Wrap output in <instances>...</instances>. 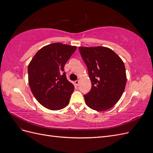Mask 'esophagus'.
<instances>
[{
    "label": "esophagus",
    "mask_w": 153,
    "mask_h": 153,
    "mask_svg": "<svg viewBox=\"0 0 153 153\" xmlns=\"http://www.w3.org/2000/svg\"><path fill=\"white\" fill-rule=\"evenodd\" d=\"M79 83H80L79 80H76V81H75V84L76 86H78V85H79Z\"/></svg>",
    "instance_id": "obj_1"
}]
</instances>
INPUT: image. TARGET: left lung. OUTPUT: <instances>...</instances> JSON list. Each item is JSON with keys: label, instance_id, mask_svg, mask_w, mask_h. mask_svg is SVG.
<instances>
[{"label": "left lung", "instance_id": "left-lung-1", "mask_svg": "<svg viewBox=\"0 0 153 153\" xmlns=\"http://www.w3.org/2000/svg\"><path fill=\"white\" fill-rule=\"evenodd\" d=\"M92 83L84 95L85 103L97 111L108 110L121 98L126 84L124 64L112 50L103 47L78 48Z\"/></svg>", "mask_w": 153, "mask_h": 153}]
</instances>
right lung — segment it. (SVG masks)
Here are the masks:
<instances>
[{"label":"right lung","instance_id":"1","mask_svg":"<svg viewBox=\"0 0 153 153\" xmlns=\"http://www.w3.org/2000/svg\"><path fill=\"white\" fill-rule=\"evenodd\" d=\"M76 49L60 43L50 44L41 48L29 63L30 90L45 108L58 110L68 105L75 87L67 80L64 68Z\"/></svg>","mask_w":153,"mask_h":153}]
</instances>
